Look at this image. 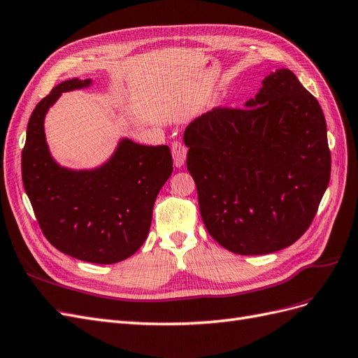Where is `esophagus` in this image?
Listing matches in <instances>:
<instances>
[{
    "mask_svg": "<svg viewBox=\"0 0 358 358\" xmlns=\"http://www.w3.org/2000/svg\"><path fill=\"white\" fill-rule=\"evenodd\" d=\"M171 152H172V157H174V165L177 168H181L184 162H186V155H187L186 145L180 141H174L171 145Z\"/></svg>",
    "mask_w": 358,
    "mask_h": 358,
    "instance_id": "1",
    "label": "esophagus"
}]
</instances>
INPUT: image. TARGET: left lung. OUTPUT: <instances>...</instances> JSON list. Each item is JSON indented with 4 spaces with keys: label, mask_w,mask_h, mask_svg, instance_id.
<instances>
[{
    "label": "left lung",
    "mask_w": 358,
    "mask_h": 358,
    "mask_svg": "<svg viewBox=\"0 0 358 358\" xmlns=\"http://www.w3.org/2000/svg\"><path fill=\"white\" fill-rule=\"evenodd\" d=\"M187 169L208 234L242 256L292 245L330 181L326 119L287 68L263 78L242 110L214 108L184 131Z\"/></svg>",
    "instance_id": "1"
}]
</instances>
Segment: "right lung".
Returning <instances> with one entry per match:
<instances>
[{"instance_id":"right-lung-1","label":"right lung","mask_w":358,"mask_h":358,"mask_svg":"<svg viewBox=\"0 0 358 358\" xmlns=\"http://www.w3.org/2000/svg\"><path fill=\"white\" fill-rule=\"evenodd\" d=\"M92 80H65L34 108L22 150V180L44 236L64 255L111 264L131 257L148 235L153 206L172 174L168 145L122 138L114 153L92 169L59 165L45 140L44 119L64 92Z\"/></svg>"}]
</instances>
